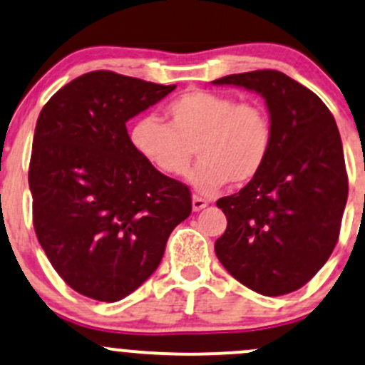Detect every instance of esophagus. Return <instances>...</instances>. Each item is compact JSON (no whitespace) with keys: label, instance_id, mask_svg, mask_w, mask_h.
I'll use <instances>...</instances> for the list:
<instances>
[{"label":"esophagus","instance_id":"34e87169","mask_svg":"<svg viewBox=\"0 0 365 365\" xmlns=\"http://www.w3.org/2000/svg\"><path fill=\"white\" fill-rule=\"evenodd\" d=\"M193 212H200V210H203L205 207H207V200H203V198H200V196H193Z\"/></svg>","mask_w":365,"mask_h":365}]
</instances>
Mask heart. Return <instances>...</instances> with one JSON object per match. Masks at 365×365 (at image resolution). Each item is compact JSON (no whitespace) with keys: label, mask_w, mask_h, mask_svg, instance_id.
<instances>
[{"label":"heart","mask_w":365,"mask_h":365,"mask_svg":"<svg viewBox=\"0 0 365 365\" xmlns=\"http://www.w3.org/2000/svg\"><path fill=\"white\" fill-rule=\"evenodd\" d=\"M169 122L141 117L130 129V145L155 170L169 178L190 175L196 191L212 195L231 181L243 186L264 169L272 150V122L253 101L236 103L226 94L195 89L165 106Z\"/></svg>","instance_id":"heart-1"}]
</instances>
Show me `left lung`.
Instances as JSON below:
<instances>
[{
	"instance_id": "1",
	"label": "left lung",
	"mask_w": 365,
	"mask_h": 365,
	"mask_svg": "<svg viewBox=\"0 0 365 365\" xmlns=\"http://www.w3.org/2000/svg\"><path fill=\"white\" fill-rule=\"evenodd\" d=\"M215 86L259 93L272 122V150L243 190L224 196L220 264L265 297L302 288L333 253L348 196L341 138L317 94L277 71L220 77Z\"/></svg>"
}]
</instances>
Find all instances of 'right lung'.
<instances>
[{
    "instance_id": "right-lung-1",
    "label": "right lung",
    "mask_w": 365,
    "mask_h": 365,
    "mask_svg": "<svg viewBox=\"0 0 365 365\" xmlns=\"http://www.w3.org/2000/svg\"><path fill=\"white\" fill-rule=\"evenodd\" d=\"M174 89L96 71L39 113L29 165L36 236L61 279L93 300L138 289L191 214L190 187L143 160L125 128Z\"/></svg>"
}]
</instances>
